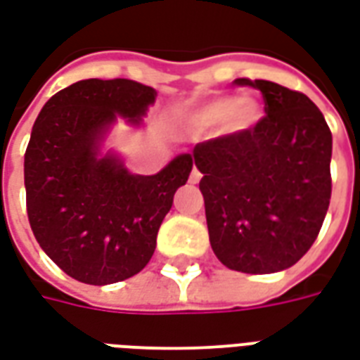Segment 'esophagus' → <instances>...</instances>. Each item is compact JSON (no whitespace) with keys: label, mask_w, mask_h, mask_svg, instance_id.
Listing matches in <instances>:
<instances>
[{"label":"esophagus","mask_w":360,"mask_h":360,"mask_svg":"<svg viewBox=\"0 0 360 360\" xmlns=\"http://www.w3.org/2000/svg\"><path fill=\"white\" fill-rule=\"evenodd\" d=\"M199 180H201V172H199L198 169H193V170H191V174H190V182L198 184Z\"/></svg>","instance_id":"34e87169"}]
</instances>
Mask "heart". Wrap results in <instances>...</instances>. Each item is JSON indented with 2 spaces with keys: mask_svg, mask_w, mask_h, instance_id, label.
<instances>
[{
  "mask_svg": "<svg viewBox=\"0 0 360 360\" xmlns=\"http://www.w3.org/2000/svg\"><path fill=\"white\" fill-rule=\"evenodd\" d=\"M234 104L236 105V108L233 107ZM230 112H233L232 115H229ZM255 115L257 107L251 99H243V101H238V103L234 99H217V101H211V103L203 105L198 111L191 112L188 117V124L198 132H205V130H211L214 126L222 124L230 117L232 126L241 128V126H248L251 120L255 119Z\"/></svg>",
  "mask_w": 360,
  "mask_h": 360,
  "instance_id": "1",
  "label": "heart"
}]
</instances>
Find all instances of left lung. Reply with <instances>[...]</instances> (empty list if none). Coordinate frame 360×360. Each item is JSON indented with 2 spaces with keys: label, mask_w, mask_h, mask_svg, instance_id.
<instances>
[{
  "label": "left lung",
  "mask_w": 360,
  "mask_h": 360,
  "mask_svg": "<svg viewBox=\"0 0 360 360\" xmlns=\"http://www.w3.org/2000/svg\"><path fill=\"white\" fill-rule=\"evenodd\" d=\"M263 94L253 128L198 143L209 240L224 266L248 274L290 269L316 240L332 195V132L301 91L236 78Z\"/></svg>",
  "instance_id": "8db88e82"
}]
</instances>
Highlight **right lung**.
Segmentation results:
<instances>
[{
    "instance_id": "obj_1",
    "label": "right lung",
    "mask_w": 360,
    "mask_h": 360,
    "mask_svg": "<svg viewBox=\"0 0 360 360\" xmlns=\"http://www.w3.org/2000/svg\"><path fill=\"white\" fill-rule=\"evenodd\" d=\"M155 96L126 78L80 80L57 91L34 122L25 153L28 222L47 257L78 282L105 285L138 274L188 182L191 155L155 176L97 159V140L117 115L138 122Z\"/></svg>"
}]
</instances>
